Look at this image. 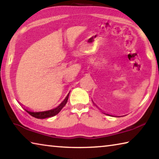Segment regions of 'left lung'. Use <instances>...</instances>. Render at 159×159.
Returning a JSON list of instances; mask_svg holds the SVG:
<instances>
[{"instance_id": "left-lung-1", "label": "left lung", "mask_w": 159, "mask_h": 159, "mask_svg": "<svg viewBox=\"0 0 159 159\" xmlns=\"http://www.w3.org/2000/svg\"><path fill=\"white\" fill-rule=\"evenodd\" d=\"M107 115H109V114H107ZM109 116H111V115H109Z\"/></svg>"}]
</instances>
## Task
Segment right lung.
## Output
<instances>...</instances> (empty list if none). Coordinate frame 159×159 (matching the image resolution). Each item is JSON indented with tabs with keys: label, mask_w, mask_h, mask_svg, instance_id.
<instances>
[{
	"label": "right lung",
	"mask_w": 159,
	"mask_h": 159,
	"mask_svg": "<svg viewBox=\"0 0 159 159\" xmlns=\"http://www.w3.org/2000/svg\"><path fill=\"white\" fill-rule=\"evenodd\" d=\"M69 95V94L67 95L66 98L64 99V101L61 102L60 105L52 109L48 110V111H39V112H33L31 111H29V110L26 109H25V110L28 113V114L32 116L33 117L36 118H40V119H43V118L52 117V116H54L57 115L58 113L61 111V109H62L63 107L65 106V104L67 102V100H68Z\"/></svg>",
	"instance_id": "add662e5"
}]
</instances>
